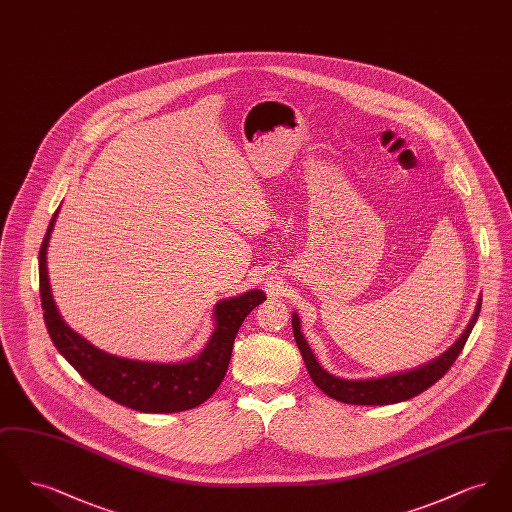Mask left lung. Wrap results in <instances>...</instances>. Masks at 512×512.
Returning a JSON list of instances; mask_svg holds the SVG:
<instances>
[{"instance_id": "8db88e82", "label": "left lung", "mask_w": 512, "mask_h": 512, "mask_svg": "<svg viewBox=\"0 0 512 512\" xmlns=\"http://www.w3.org/2000/svg\"><path fill=\"white\" fill-rule=\"evenodd\" d=\"M480 309H482V299H478L476 311L472 315V320L468 322L466 330L461 334V338L455 341L447 351H443L439 357L424 363V365L414 366L411 370L391 372V374L378 376V378L349 380V378L330 374L324 366L318 365L317 357L313 355L309 343L301 332V322H299L297 313H292L293 338L297 341V347L303 355L309 376L313 378L317 388L324 391L326 395H330L332 399L341 401V403H349V405H393V403L407 401L414 395L428 390L451 368L455 359L459 357V353L463 351L464 343L468 340V336L478 320Z\"/></svg>"}]
</instances>
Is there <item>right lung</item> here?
<instances>
[{
    "label": "right lung",
    "mask_w": 512,
    "mask_h": 512,
    "mask_svg": "<svg viewBox=\"0 0 512 512\" xmlns=\"http://www.w3.org/2000/svg\"><path fill=\"white\" fill-rule=\"evenodd\" d=\"M59 209L49 220L40 247V299L49 338L74 370L105 397L140 413H180L205 403L220 386L232 345L245 317L267 299L261 290L220 299L213 309L215 330L207 345L180 363H153L107 353L63 320L49 286L48 245Z\"/></svg>",
    "instance_id": "add662e5"
}]
</instances>
